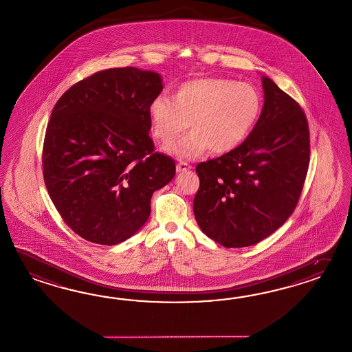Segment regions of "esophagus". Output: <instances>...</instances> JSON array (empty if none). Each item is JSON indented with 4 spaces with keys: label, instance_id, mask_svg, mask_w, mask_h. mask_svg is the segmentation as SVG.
Listing matches in <instances>:
<instances>
[{
    "label": "esophagus",
    "instance_id": "esophagus-1",
    "mask_svg": "<svg viewBox=\"0 0 352 352\" xmlns=\"http://www.w3.org/2000/svg\"><path fill=\"white\" fill-rule=\"evenodd\" d=\"M190 168H191V166H190L189 163L186 162L177 163V166H176V170H177V172L188 171Z\"/></svg>",
    "mask_w": 352,
    "mask_h": 352
}]
</instances>
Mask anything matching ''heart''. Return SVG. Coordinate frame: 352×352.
I'll use <instances>...</instances> for the list:
<instances>
[{
    "label": "heart",
    "instance_id": "b5f03b06",
    "mask_svg": "<svg viewBox=\"0 0 352 352\" xmlns=\"http://www.w3.org/2000/svg\"><path fill=\"white\" fill-rule=\"evenodd\" d=\"M261 93L249 82L199 78L181 84L173 100L157 96L148 115L153 135L163 144L191 126L194 131L170 145L168 152L181 160H194L207 148L221 154L241 144L261 115Z\"/></svg>",
    "mask_w": 352,
    "mask_h": 352
}]
</instances>
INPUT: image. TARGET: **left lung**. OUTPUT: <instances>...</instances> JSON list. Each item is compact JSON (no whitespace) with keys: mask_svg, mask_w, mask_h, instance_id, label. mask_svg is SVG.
I'll return each instance as SVG.
<instances>
[{"mask_svg":"<svg viewBox=\"0 0 352 352\" xmlns=\"http://www.w3.org/2000/svg\"><path fill=\"white\" fill-rule=\"evenodd\" d=\"M264 104L249 136L231 152L199 163L194 216L225 248L258 243L296 208L307 177L310 135L298 102L261 76Z\"/></svg>","mask_w":352,"mask_h":352,"instance_id":"1","label":"left lung"}]
</instances>
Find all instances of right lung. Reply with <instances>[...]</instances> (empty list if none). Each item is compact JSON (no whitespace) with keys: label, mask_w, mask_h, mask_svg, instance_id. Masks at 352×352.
<instances>
[{"label":"right lung","mask_w":352,"mask_h":352,"mask_svg":"<svg viewBox=\"0 0 352 352\" xmlns=\"http://www.w3.org/2000/svg\"><path fill=\"white\" fill-rule=\"evenodd\" d=\"M158 72L118 67L74 84L45 130V188L65 223L91 243L116 245L151 214L154 191L173 179V160L154 153L151 102Z\"/></svg>","instance_id":"add662e5"}]
</instances>
